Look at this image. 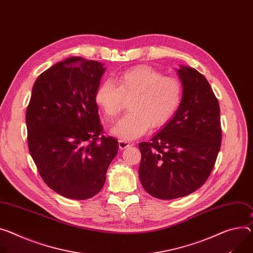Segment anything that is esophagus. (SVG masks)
I'll return each mask as SVG.
<instances>
[{
	"instance_id": "esophagus-1",
	"label": "esophagus",
	"mask_w": 253,
	"mask_h": 253,
	"mask_svg": "<svg viewBox=\"0 0 253 253\" xmlns=\"http://www.w3.org/2000/svg\"><path fill=\"white\" fill-rule=\"evenodd\" d=\"M133 145H134V143H130V142H127V141H124V140H119V148L121 150L126 149L130 146H133Z\"/></svg>"
}]
</instances>
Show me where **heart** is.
Masks as SVG:
<instances>
[{
    "label": "heart",
    "instance_id": "obj_1",
    "mask_svg": "<svg viewBox=\"0 0 253 253\" xmlns=\"http://www.w3.org/2000/svg\"><path fill=\"white\" fill-rule=\"evenodd\" d=\"M182 100L181 83L164 77L149 66H137L126 71L113 83H102L95 93V102L108 119L116 118L124 101L130 112L111 129V133L124 141L139 138L151 126L167 125L177 112Z\"/></svg>",
    "mask_w": 253,
    "mask_h": 253
}]
</instances>
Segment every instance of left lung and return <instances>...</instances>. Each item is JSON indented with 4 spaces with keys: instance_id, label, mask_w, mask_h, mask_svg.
<instances>
[{
    "instance_id": "1",
    "label": "left lung",
    "mask_w": 253,
    "mask_h": 253,
    "mask_svg": "<svg viewBox=\"0 0 253 253\" xmlns=\"http://www.w3.org/2000/svg\"><path fill=\"white\" fill-rule=\"evenodd\" d=\"M181 104L149 142L138 144L143 189L160 200L188 196L210 176L221 147L220 107L206 78L193 67L176 70Z\"/></svg>"
}]
</instances>
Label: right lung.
Listing matches in <instances>:
<instances>
[{
  "label": "right lung",
  "instance_id": "obj_1",
  "mask_svg": "<svg viewBox=\"0 0 253 253\" xmlns=\"http://www.w3.org/2000/svg\"><path fill=\"white\" fill-rule=\"evenodd\" d=\"M103 63L70 57L35 81L26 111L29 152L45 183L74 200L97 195L119 143L104 136L95 93Z\"/></svg>",
  "mask_w": 253,
  "mask_h": 253
}]
</instances>
